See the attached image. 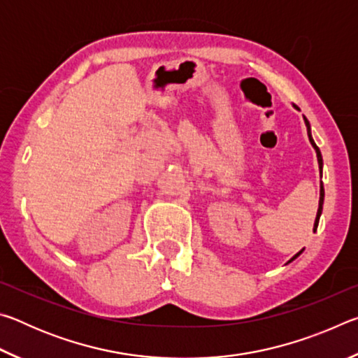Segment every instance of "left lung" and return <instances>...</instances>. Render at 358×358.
Wrapping results in <instances>:
<instances>
[{"mask_svg": "<svg viewBox=\"0 0 358 358\" xmlns=\"http://www.w3.org/2000/svg\"><path fill=\"white\" fill-rule=\"evenodd\" d=\"M295 108H296V106H294ZM305 124H306V131H308V137H310V142H311V145H313V148L316 150V155H317V162H319V169H320V175H322V166H324V162H322V155H320V150L317 148V145H316V142L313 141V136H311V126H310V121H308L306 118H305ZM324 196H325V192H324V185H322V181H320V197H319V208H317V215H316V221H314V232H316L317 230V226H319V217H320V215H322V205H324ZM303 252V250L301 251H299L295 254V256L289 260V262H292L294 259H296L300 256V254Z\"/></svg>", "mask_w": 358, "mask_h": 358, "instance_id": "left-lung-1", "label": "left lung"}]
</instances>
